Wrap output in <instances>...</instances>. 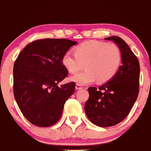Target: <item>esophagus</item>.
Returning a JSON list of instances; mask_svg holds the SVG:
<instances>
[{
	"instance_id": "obj_1",
	"label": "esophagus",
	"mask_w": 151,
	"mask_h": 151,
	"mask_svg": "<svg viewBox=\"0 0 151 151\" xmlns=\"http://www.w3.org/2000/svg\"><path fill=\"white\" fill-rule=\"evenodd\" d=\"M82 88H82L81 85H79V84H77V85H76V89H77V90H80V89Z\"/></svg>"
}]
</instances>
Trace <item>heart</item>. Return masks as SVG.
<instances>
[{
    "label": "heart",
    "instance_id": "heart-1",
    "mask_svg": "<svg viewBox=\"0 0 151 151\" xmlns=\"http://www.w3.org/2000/svg\"><path fill=\"white\" fill-rule=\"evenodd\" d=\"M122 51L113 43L91 40L81 44L74 53L67 51L62 58V64L71 74L80 71L84 64L85 70L71 77L79 85H87L97 80L104 83L111 80L121 66Z\"/></svg>",
    "mask_w": 151,
    "mask_h": 151
}]
</instances>
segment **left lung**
I'll list each match as a JSON object with an SVG mask.
<instances>
[{
  "mask_svg": "<svg viewBox=\"0 0 151 151\" xmlns=\"http://www.w3.org/2000/svg\"><path fill=\"white\" fill-rule=\"evenodd\" d=\"M113 40L122 51V65L109 82L97 88H88L89 98L85 111L90 121L101 127L114 126L129 114L139 90V63L124 40L116 36L105 38Z\"/></svg>",
  "mask_w": 151,
  "mask_h": 151,
  "instance_id": "obj_1",
  "label": "left lung"
}]
</instances>
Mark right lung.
<instances>
[{
	"instance_id": "1",
	"label": "right lung",
	"mask_w": 151,
	"mask_h": 151,
	"mask_svg": "<svg viewBox=\"0 0 151 151\" xmlns=\"http://www.w3.org/2000/svg\"><path fill=\"white\" fill-rule=\"evenodd\" d=\"M77 42L40 39L28 44L14 64V95L22 114L40 127L55 124L63 106L75 90V82L58 83L69 72L62 64L64 53Z\"/></svg>"
}]
</instances>
